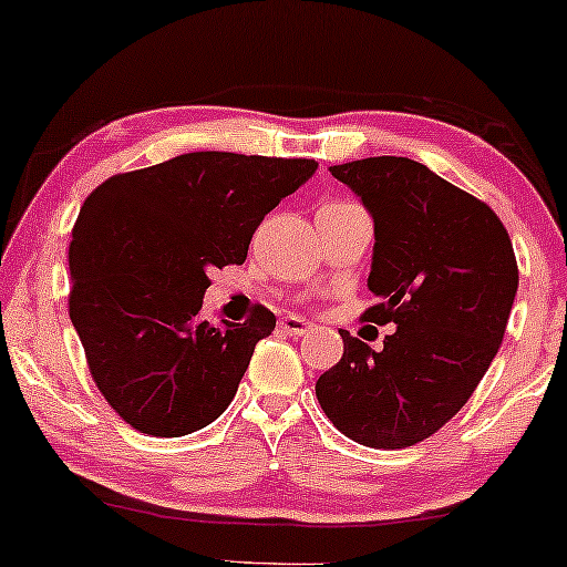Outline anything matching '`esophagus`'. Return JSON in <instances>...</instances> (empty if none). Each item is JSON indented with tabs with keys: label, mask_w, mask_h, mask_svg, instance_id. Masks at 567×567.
I'll return each mask as SVG.
<instances>
[{
	"label": "esophagus",
	"mask_w": 567,
	"mask_h": 567,
	"mask_svg": "<svg viewBox=\"0 0 567 567\" xmlns=\"http://www.w3.org/2000/svg\"><path fill=\"white\" fill-rule=\"evenodd\" d=\"M278 328H281L284 333H289V337H305V333L312 331V323L299 316H284L278 320Z\"/></svg>",
	"instance_id": "1"
}]
</instances>
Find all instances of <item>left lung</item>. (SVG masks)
I'll return each instance as SVG.
<instances>
[{
    "label": "left lung",
    "instance_id": "left-lung-1",
    "mask_svg": "<svg viewBox=\"0 0 567 567\" xmlns=\"http://www.w3.org/2000/svg\"><path fill=\"white\" fill-rule=\"evenodd\" d=\"M373 215L365 323L396 328L375 352L344 339L316 383L323 412L352 442L412 446L452 421L484 379L518 291L513 241L492 207L408 157L328 167Z\"/></svg>",
    "mask_w": 567,
    "mask_h": 567
}]
</instances>
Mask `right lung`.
<instances>
[{
    "mask_svg": "<svg viewBox=\"0 0 567 567\" xmlns=\"http://www.w3.org/2000/svg\"><path fill=\"white\" fill-rule=\"evenodd\" d=\"M316 159L188 152L117 173L83 202L70 241V320L96 389L150 436L223 415L276 316L199 320L209 268L241 265L257 226Z\"/></svg>",
    "mask_w": 567,
    "mask_h": 567,
    "instance_id": "1",
    "label": "right lung"
}]
</instances>
